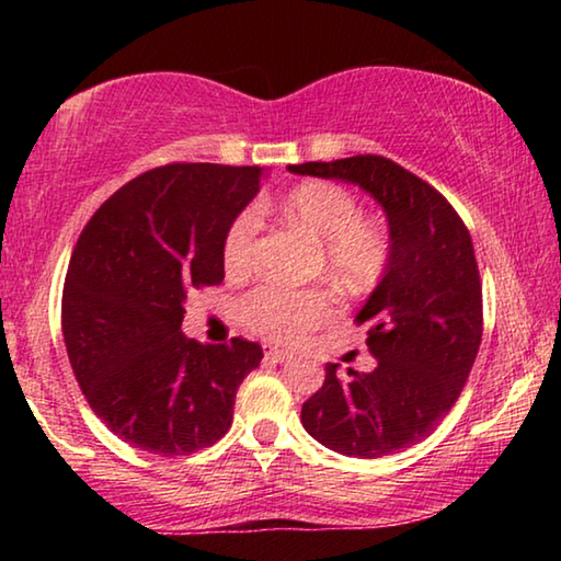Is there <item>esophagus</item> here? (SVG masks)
Listing matches in <instances>:
<instances>
[{
	"mask_svg": "<svg viewBox=\"0 0 561 561\" xmlns=\"http://www.w3.org/2000/svg\"><path fill=\"white\" fill-rule=\"evenodd\" d=\"M265 357L271 359V363H288V359L294 357V352L278 350V347H267V350H265Z\"/></svg>",
	"mask_w": 561,
	"mask_h": 561,
	"instance_id": "1",
	"label": "esophagus"
}]
</instances>
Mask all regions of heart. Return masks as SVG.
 Here are the masks:
<instances>
[{"label": "heart", "instance_id": "1", "mask_svg": "<svg viewBox=\"0 0 561 561\" xmlns=\"http://www.w3.org/2000/svg\"><path fill=\"white\" fill-rule=\"evenodd\" d=\"M275 211L288 225L304 229L319 242V267L347 288H365L386 271L393 255V237L382 219L359 214L352 191L340 183L306 181L286 191L275 202L255 204V211H242L227 227L221 260L229 275L250 271L255 257L257 217ZM336 311V298L329 288H283L273 283L248 290L240 301L242 324L271 342H296L313 329L324 327Z\"/></svg>", "mask_w": 561, "mask_h": 561}]
</instances>
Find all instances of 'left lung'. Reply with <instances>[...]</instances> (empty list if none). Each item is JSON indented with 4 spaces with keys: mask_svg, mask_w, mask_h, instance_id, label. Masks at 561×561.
Segmentation results:
<instances>
[{
    "mask_svg": "<svg viewBox=\"0 0 561 561\" xmlns=\"http://www.w3.org/2000/svg\"><path fill=\"white\" fill-rule=\"evenodd\" d=\"M288 171L357 183L388 214L393 255L355 319L367 327L378 365L342 375L329 363L301 424L340 455H393L439 426L478 357L482 283L470 229L439 191L390 158L352 156Z\"/></svg>",
    "mask_w": 561,
    "mask_h": 561,
    "instance_id": "8db88e82",
    "label": "left lung"
}]
</instances>
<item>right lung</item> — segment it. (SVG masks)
Masks as SVG:
<instances>
[{
  "label": "right lung",
  "instance_id": "add662e5",
  "mask_svg": "<svg viewBox=\"0 0 561 561\" xmlns=\"http://www.w3.org/2000/svg\"><path fill=\"white\" fill-rule=\"evenodd\" d=\"M263 168L171 163L125 183L76 242L60 324L73 375L106 428L181 457L229 432L257 342L198 344L181 332L191 290L225 280L221 242Z\"/></svg>",
  "mask_w": 561,
  "mask_h": 561
}]
</instances>
